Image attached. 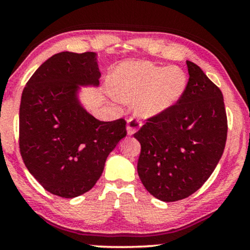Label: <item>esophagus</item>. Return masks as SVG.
I'll use <instances>...</instances> for the list:
<instances>
[{
	"instance_id": "1",
	"label": "esophagus",
	"mask_w": 250,
	"mask_h": 250,
	"mask_svg": "<svg viewBox=\"0 0 250 250\" xmlns=\"http://www.w3.org/2000/svg\"><path fill=\"white\" fill-rule=\"evenodd\" d=\"M142 125V122L140 121L138 119L136 118H130L127 121V131H128V135H134L136 131L138 130V129L141 128Z\"/></svg>"
}]
</instances>
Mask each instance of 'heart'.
Instances as JSON below:
<instances>
[{
  "label": "heart",
  "mask_w": 250,
  "mask_h": 250,
  "mask_svg": "<svg viewBox=\"0 0 250 250\" xmlns=\"http://www.w3.org/2000/svg\"><path fill=\"white\" fill-rule=\"evenodd\" d=\"M187 74L179 67L151 62H125L113 75L112 93L122 103H135L142 118H152L170 108L183 96Z\"/></svg>",
  "instance_id": "b5f03b06"
}]
</instances>
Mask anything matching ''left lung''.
I'll list each match as a JSON object with an SVG mask.
<instances>
[{
    "instance_id": "left-lung-1",
    "label": "left lung",
    "mask_w": 250,
    "mask_h": 250,
    "mask_svg": "<svg viewBox=\"0 0 250 250\" xmlns=\"http://www.w3.org/2000/svg\"><path fill=\"white\" fill-rule=\"evenodd\" d=\"M185 93L170 108L134 134L141 143L137 172L158 200L175 202L197 191L223 156L227 116L222 91L197 64L187 61Z\"/></svg>"
}]
</instances>
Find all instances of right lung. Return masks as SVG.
Returning <instances> with one entry per match:
<instances>
[{
	"mask_svg": "<svg viewBox=\"0 0 250 250\" xmlns=\"http://www.w3.org/2000/svg\"><path fill=\"white\" fill-rule=\"evenodd\" d=\"M100 76L94 53L62 52L43 62L24 87L21 154L50 194L72 198L90 190L108 154L127 135L125 119L99 121L78 102V86H98Z\"/></svg>",
	"mask_w": 250,
	"mask_h": 250,
	"instance_id": "add662e5",
	"label": "right lung"
}]
</instances>
